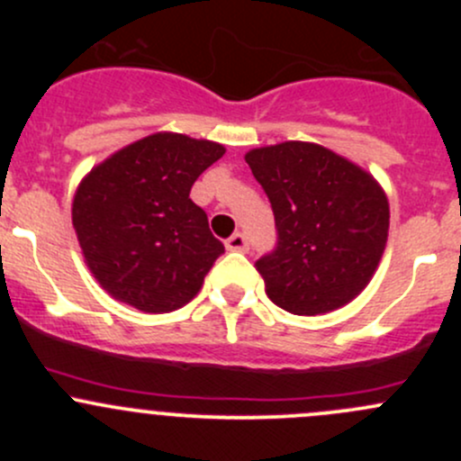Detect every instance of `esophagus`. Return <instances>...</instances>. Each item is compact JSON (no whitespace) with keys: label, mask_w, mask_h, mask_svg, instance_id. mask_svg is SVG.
Returning a JSON list of instances; mask_svg holds the SVG:
<instances>
[{"label":"esophagus","mask_w":461,"mask_h":461,"mask_svg":"<svg viewBox=\"0 0 461 461\" xmlns=\"http://www.w3.org/2000/svg\"><path fill=\"white\" fill-rule=\"evenodd\" d=\"M225 248L230 249V252H249L248 236L240 234V231H236V234H231L230 239L225 240Z\"/></svg>","instance_id":"obj_1"}]
</instances>
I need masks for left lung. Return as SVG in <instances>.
Returning a JSON list of instances; mask_svg holds the SVG:
<instances>
[{"label":"left lung","instance_id":"obj_1","mask_svg":"<svg viewBox=\"0 0 461 461\" xmlns=\"http://www.w3.org/2000/svg\"><path fill=\"white\" fill-rule=\"evenodd\" d=\"M272 203L276 248L257 260L265 292L301 317L350 303L385 249L390 207L368 171L314 142L245 153Z\"/></svg>","mask_w":461,"mask_h":461}]
</instances>
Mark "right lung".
<instances>
[{"label":"right lung","instance_id":"right-lung-1","mask_svg":"<svg viewBox=\"0 0 461 461\" xmlns=\"http://www.w3.org/2000/svg\"><path fill=\"white\" fill-rule=\"evenodd\" d=\"M225 147L183 133H153L85 176L73 198L82 254L113 299L142 312L183 308L225 252L192 185Z\"/></svg>","mask_w":461,"mask_h":461}]
</instances>
